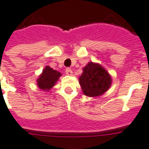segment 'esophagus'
Segmentation results:
<instances>
[{
  "label": "esophagus",
  "mask_w": 149,
  "mask_h": 149,
  "mask_svg": "<svg viewBox=\"0 0 149 149\" xmlns=\"http://www.w3.org/2000/svg\"><path fill=\"white\" fill-rule=\"evenodd\" d=\"M65 73L68 75V76H71L72 75V71L70 68H66L65 69Z\"/></svg>",
  "instance_id": "1"
}]
</instances>
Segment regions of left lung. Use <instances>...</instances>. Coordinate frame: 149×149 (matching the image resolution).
Here are the masks:
<instances>
[{
  "label": "left lung",
  "instance_id": "obj_1",
  "mask_svg": "<svg viewBox=\"0 0 149 149\" xmlns=\"http://www.w3.org/2000/svg\"><path fill=\"white\" fill-rule=\"evenodd\" d=\"M79 83L84 95L96 97L108 91L112 84V77L100 64L89 62L83 68Z\"/></svg>",
  "mask_w": 149,
  "mask_h": 149
}]
</instances>
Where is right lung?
<instances>
[{"label":"right lung","mask_w":149,"mask_h":149,"mask_svg":"<svg viewBox=\"0 0 149 149\" xmlns=\"http://www.w3.org/2000/svg\"><path fill=\"white\" fill-rule=\"evenodd\" d=\"M61 76V72L52 69L49 65H46L37 79V86L42 91L49 92L56 85Z\"/></svg>","instance_id":"1"}]
</instances>
